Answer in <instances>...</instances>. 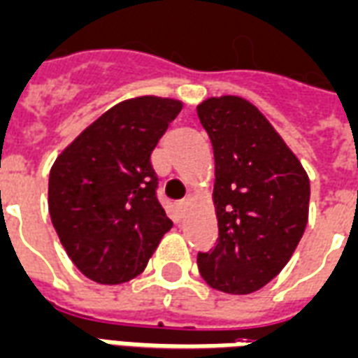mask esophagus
Instances as JSON below:
<instances>
[{
    "label": "esophagus",
    "mask_w": 358,
    "mask_h": 358,
    "mask_svg": "<svg viewBox=\"0 0 358 358\" xmlns=\"http://www.w3.org/2000/svg\"><path fill=\"white\" fill-rule=\"evenodd\" d=\"M190 198H192V194H189V196H187V198H182V200L179 201V208H181V209H185V208H187V206H189Z\"/></svg>",
    "instance_id": "obj_1"
}]
</instances>
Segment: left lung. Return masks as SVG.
Here are the masks:
<instances>
[{"label":"left lung","mask_w":358,"mask_h":358,"mask_svg":"<svg viewBox=\"0 0 358 358\" xmlns=\"http://www.w3.org/2000/svg\"><path fill=\"white\" fill-rule=\"evenodd\" d=\"M215 155L219 241L198 252L209 287L251 294L283 270L310 215V177L270 120L240 96L198 106Z\"/></svg>","instance_id":"1"}]
</instances>
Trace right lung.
<instances>
[{
  "mask_svg": "<svg viewBox=\"0 0 358 358\" xmlns=\"http://www.w3.org/2000/svg\"><path fill=\"white\" fill-rule=\"evenodd\" d=\"M182 101H120L62 150L48 177V211L69 259L99 285L138 278L173 222L157 200L150 155Z\"/></svg>",
  "mask_w": 358,
  "mask_h": 358,
  "instance_id": "1",
  "label": "right lung"
}]
</instances>
